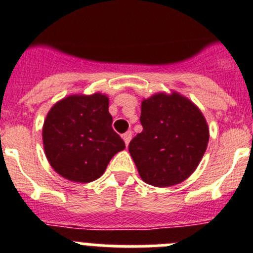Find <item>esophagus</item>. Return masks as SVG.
I'll return each mask as SVG.
<instances>
[{"label":"esophagus","mask_w":253,"mask_h":253,"mask_svg":"<svg viewBox=\"0 0 253 253\" xmlns=\"http://www.w3.org/2000/svg\"><path fill=\"white\" fill-rule=\"evenodd\" d=\"M123 140H124L125 146L128 147L129 143H130L131 140V131H126L125 134H123Z\"/></svg>","instance_id":"34e87169"}]
</instances>
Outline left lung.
<instances>
[{
	"instance_id": "left-lung-1",
	"label": "left lung",
	"mask_w": 253,
	"mask_h": 253,
	"mask_svg": "<svg viewBox=\"0 0 253 253\" xmlns=\"http://www.w3.org/2000/svg\"><path fill=\"white\" fill-rule=\"evenodd\" d=\"M140 109L143 131L129 144L140 178L157 187L180 184L193 175L207 151L209 126L204 115L176 91L154 93Z\"/></svg>"
}]
</instances>
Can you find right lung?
<instances>
[{"instance_id":"1","label":"right lung","mask_w":253,"mask_h":253,"mask_svg":"<svg viewBox=\"0 0 253 253\" xmlns=\"http://www.w3.org/2000/svg\"><path fill=\"white\" fill-rule=\"evenodd\" d=\"M105 93H75L55 102L43 124L46 160L58 175L75 182L101 177L125 143L111 128Z\"/></svg>"}]
</instances>
